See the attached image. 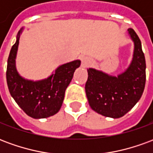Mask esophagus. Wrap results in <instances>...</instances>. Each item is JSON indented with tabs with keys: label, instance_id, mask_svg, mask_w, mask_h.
Segmentation results:
<instances>
[{
	"label": "esophagus",
	"instance_id": "esophagus-1",
	"mask_svg": "<svg viewBox=\"0 0 153 153\" xmlns=\"http://www.w3.org/2000/svg\"><path fill=\"white\" fill-rule=\"evenodd\" d=\"M91 59L89 57L87 56H83L82 57V65H83V67H87L88 65H89L90 63H91Z\"/></svg>",
	"mask_w": 153,
	"mask_h": 153
}]
</instances>
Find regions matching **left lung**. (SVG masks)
I'll list each match as a JSON object with an SVG mask.
<instances>
[{
    "label": "left lung",
    "mask_w": 153,
    "mask_h": 153,
    "mask_svg": "<svg viewBox=\"0 0 153 153\" xmlns=\"http://www.w3.org/2000/svg\"><path fill=\"white\" fill-rule=\"evenodd\" d=\"M128 33L134 42L133 58L128 68L117 76L88 69L85 91L91 108L106 117L120 118L141 98L146 83V62L141 41L133 28Z\"/></svg>",
    "instance_id": "8db88e82"
}]
</instances>
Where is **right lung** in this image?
<instances>
[{"label": "right lung", "mask_w": 153, "mask_h": 153, "mask_svg": "<svg viewBox=\"0 0 153 153\" xmlns=\"http://www.w3.org/2000/svg\"><path fill=\"white\" fill-rule=\"evenodd\" d=\"M23 30L22 28L19 31L8 57L6 81L9 91L19 106L28 116L34 119L47 118L60 111L65 92L81 61L75 60L63 64L44 79L33 81L23 78L15 65L19 37Z\"/></svg>", "instance_id": "1"}]
</instances>
